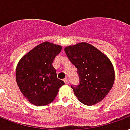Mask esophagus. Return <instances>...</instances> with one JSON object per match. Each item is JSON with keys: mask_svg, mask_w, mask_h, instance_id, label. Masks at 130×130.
<instances>
[{"mask_svg": "<svg viewBox=\"0 0 130 130\" xmlns=\"http://www.w3.org/2000/svg\"><path fill=\"white\" fill-rule=\"evenodd\" d=\"M64 81L66 84H68V83H69V80H68V79H67V78H65V79H64Z\"/></svg>", "mask_w": 130, "mask_h": 130, "instance_id": "obj_1", "label": "esophagus"}]
</instances>
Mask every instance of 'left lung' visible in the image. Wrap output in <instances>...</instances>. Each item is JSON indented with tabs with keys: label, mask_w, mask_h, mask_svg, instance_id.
Wrapping results in <instances>:
<instances>
[{
	"label": "left lung",
	"mask_w": 130,
	"mask_h": 130,
	"mask_svg": "<svg viewBox=\"0 0 130 130\" xmlns=\"http://www.w3.org/2000/svg\"><path fill=\"white\" fill-rule=\"evenodd\" d=\"M64 51L77 69L79 85H71V88L79 101L92 105L103 100L115 81L114 68L109 59L87 43L68 46Z\"/></svg>",
	"instance_id": "1"
}]
</instances>
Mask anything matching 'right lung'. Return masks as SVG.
I'll return each mask as SVG.
<instances>
[{
	"mask_svg": "<svg viewBox=\"0 0 130 130\" xmlns=\"http://www.w3.org/2000/svg\"><path fill=\"white\" fill-rule=\"evenodd\" d=\"M62 47L49 42L41 43L20 60L16 81L20 91L31 104L45 106L56 98L64 82L57 77L52 63Z\"/></svg>",
	"mask_w": 130,
	"mask_h": 130,
	"instance_id": "right-lung-1",
	"label": "right lung"
}]
</instances>
